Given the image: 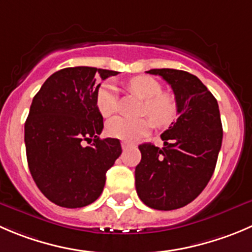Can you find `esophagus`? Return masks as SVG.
Returning a JSON list of instances; mask_svg holds the SVG:
<instances>
[{"label":"esophagus","instance_id":"esophagus-1","mask_svg":"<svg viewBox=\"0 0 252 252\" xmlns=\"http://www.w3.org/2000/svg\"><path fill=\"white\" fill-rule=\"evenodd\" d=\"M129 148H130V144L126 143V141H123V143H122V149H123V150H126V149H129Z\"/></svg>","mask_w":252,"mask_h":252}]
</instances>
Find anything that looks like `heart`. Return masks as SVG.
<instances>
[{"label":"heart","instance_id":"1","mask_svg":"<svg viewBox=\"0 0 252 252\" xmlns=\"http://www.w3.org/2000/svg\"><path fill=\"white\" fill-rule=\"evenodd\" d=\"M126 87L144 99L141 114L148 116L156 126H166L172 123L176 117V104L171 97L162 94V86L156 80L149 76H136L129 80ZM94 102L102 116H112L117 109V94L113 85L109 82L99 85L94 94ZM150 129L149 119H129L121 116L112 118L106 126L109 136L126 143H133L148 135Z\"/></svg>","mask_w":252,"mask_h":252}]
</instances>
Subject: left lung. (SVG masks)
Instances as JSON below:
<instances>
[{"instance_id":"obj_1","label":"left lung","mask_w":252,"mask_h":252,"mask_svg":"<svg viewBox=\"0 0 252 252\" xmlns=\"http://www.w3.org/2000/svg\"><path fill=\"white\" fill-rule=\"evenodd\" d=\"M175 94L178 118L161 134L163 148L141 144L135 167V188L144 204L172 211L201 194L216 168L223 126L216 97L201 80L187 71L153 69Z\"/></svg>"}]
</instances>
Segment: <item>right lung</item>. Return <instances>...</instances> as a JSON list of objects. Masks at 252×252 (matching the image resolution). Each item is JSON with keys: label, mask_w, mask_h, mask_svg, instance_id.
Returning a JSON list of instances; mask_svg holds the SVG:
<instances>
[{"label": "right lung", "mask_w": 252, "mask_h": 252, "mask_svg": "<svg viewBox=\"0 0 252 252\" xmlns=\"http://www.w3.org/2000/svg\"><path fill=\"white\" fill-rule=\"evenodd\" d=\"M119 72L90 66L54 72L34 96L24 124L27 161L41 193L65 208L94 203L106 172L122 154L118 139H99L103 117L94 102L97 80ZM85 141L92 142L85 146Z\"/></svg>", "instance_id": "1"}]
</instances>
